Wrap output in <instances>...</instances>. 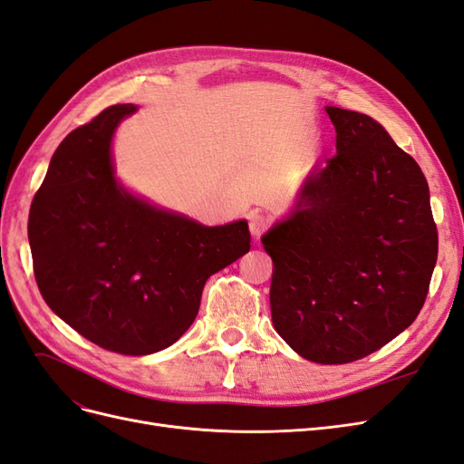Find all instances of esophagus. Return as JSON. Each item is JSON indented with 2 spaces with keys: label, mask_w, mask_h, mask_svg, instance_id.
Instances as JSON below:
<instances>
[{
  "label": "esophagus",
  "mask_w": 464,
  "mask_h": 464,
  "mask_svg": "<svg viewBox=\"0 0 464 464\" xmlns=\"http://www.w3.org/2000/svg\"><path fill=\"white\" fill-rule=\"evenodd\" d=\"M266 228H269V220H266L263 215H251L249 217V232H251V236L256 237V240H259Z\"/></svg>",
  "instance_id": "esophagus-1"
}]
</instances>
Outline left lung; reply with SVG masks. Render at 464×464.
<instances>
[{
    "mask_svg": "<svg viewBox=\"0 0 464 464\" xmlns=\"http://www.w3.org/2000/svg\"><path fill=\"white\" fill-rule=\"evenodd\" d=\"M336 154L305 178L261 242L273 259L276 333L315 363H348L422 310L438 261L428 181L382 123L327 106Z\"/></svg>",
    "mask_w": 464,
    "mask_h": 464,
    "instance_id": "1",
    "label": "left lung"
}]
</instances>
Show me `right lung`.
<instances>
[{"label": "right lung", "instance_id": "1", "mask_svg": "<svg viewBox=\"0 0 464 464\" xmlns=\"http://www.w3.org/2000/svg\"><path fill=\"white\" fill-rule=\"evenodd\" d=\"M137 106L116 104L55 149L29 215L34 276L50 310L125 356L174 344L207 278L249 251L246 220L203 227L125 189L111 139Z\"/></svg>", "mask_w": 464, "mask_h": 464}]
</instances>
